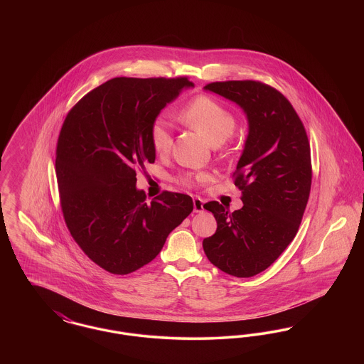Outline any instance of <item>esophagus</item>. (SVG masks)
<instances>
[{
	"mask_svg": "<svg viewBox=\"0 0 364 364\" xmlns=\"http://www.w3.org/2000/svg\"><path fill=\"white\" fill-rule=\"evenodd\" d=\"M205 210V202L200 198H193V211L202 213Z\"/></svg>",
	"mask_w": 364,
	"mask_h": 364,
	"instance_id": "esophagus-1",
	"label": "esophagus"
}]
</instances>
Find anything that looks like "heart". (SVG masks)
<instances>
[{"label": "heart", "instance_id": "1", "mask_svg": "<svg viewBox=\"0 0 364 364\" xmlns=\"http://www.w3.org/2000/svg\"><path fill=\"white\" fill-rule=\"evenodd\" d=\"M180 120L188 125L193 131L200 134L210 144L217 146L230 138L236 120L232 112L208 95H199L193 98L180 110ZM150 140L154 151L158 154H165L171 150L173 138L171 124L164 117H156L150 125ZM206 174L198 176L199 181L206 180ZM181 183L192 186L193 180L190 176L181 177Z\"/></svg>", "mask_w": 364, "mask_h": 364}]
</instances>
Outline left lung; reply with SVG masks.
I'll return each mask as SVG.
<instances>
[{"instance_id":"1","label":"left lung","mask_w":364,"mask_h":364,"mask_svg":"<svg viewBox=\"0 0 364 364\" xmlns=\"http://www.w3.org/2000/svg\"><path fill=\"white\" fill-rule=\"evenodd\" d=\"M205 90L242 107L248 135L233 173L242 208L230 213L218 202L205 205L217 230L203 240V250L226 274L252 277L277 259L297 233L311 190L310 143L294 106L276 88L229 80Z\"/></svg>"}]
</instances>
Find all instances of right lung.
<instances>
[{
	"mask_svg": "<svg viewBox=\"0 0 364 364\" xmlns=\"http://www.w3.org/2000/svg\"><path fill=\"white\" fill-rule=\"evenodd\" d=\"M187 77H114L70 109L55 151L60 202L72 237L90 259L129 274L156 258L193 210L188 195L164 191L146 203L136 168L156 161L150 125Z\"/></svg>",
	"mask_w": 364,
	"mask_h": 364,
	"instance_id": "right-lung-1",
	"label": "right lung"
}]
</instances>
